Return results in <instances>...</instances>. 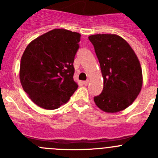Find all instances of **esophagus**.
Returning <instances> with one entry per match:
<instances>
[{
  "mask_svg": "<svg viewBox=\"0 0 158 158\" xmlns=\"http://www.w3.org/2000/svg\"><path fill=\"white\" fill-rule=\"evenodd\" d=\"M89 80L85 81L83 82V84H84V85H89Z\"/></svg>",
  "mask_w": 158,
  "mask_h": 158,
  "instance_id": "34e87169",
  "label": "esophagus"
}]
</instances>
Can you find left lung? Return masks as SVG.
<instances>
[{"label": "left lung", "instance_id": "8db88e82", "mask_svg": "<svg viewBox=\"0 0 158 158\" xmlns=\"http://www.w3.org/2000/svg\"><path fill=\"white\" fill-rule=\"evenodd\" d=\"M104 78V89L94 97L96 106L106 112H118L129 107L142 86L141 65L126 40L111 34L90 35Z\"/></svg>", "mask_w": 158, "mask_h": 158}]
</instances>
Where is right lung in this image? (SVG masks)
I'll use <instances>...</instances> for the list:
<instances>
[{"mask_svg": "<svg viewBox=\"0 0 158 158\" xmlns=\"http://www.w3.org/2000/svg\"><path fill=\"white\" fill-rule=\"evenodd\" d=\"M80 41L77 32L54 29L26 47L20 61L19 79L25 93L38 106L57 109L77 90L73 62Z\"/></svg>", "mask_w": 158, "mask_h": 158, "instance_id": "add662e5", "label": "right lung"}]
</instances>
